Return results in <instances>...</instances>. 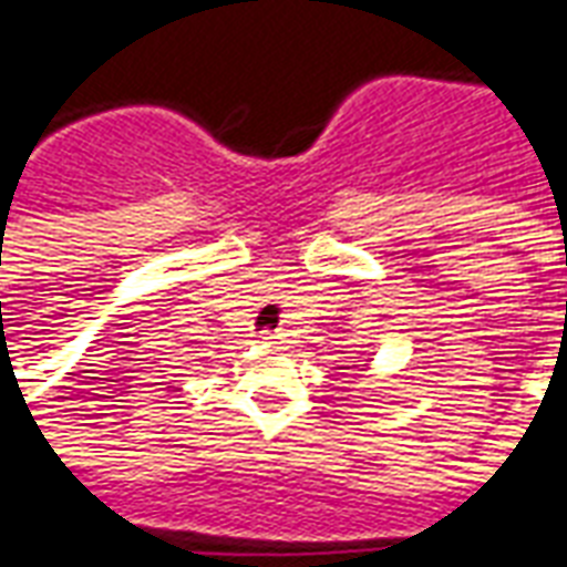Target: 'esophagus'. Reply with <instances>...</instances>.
I'll return each mask as SVG.
<instances>
[{"instance_id":"obj_1","label":"esophagus","mask_w":567,"mask_h":567,"mask_svg":"<svg viewBox=\"0 0 567 567\" xmlns=\"http://www.w3.org/2000/svg\"><path fill=\"white\" fill-rule=\"evenodd\" d=\"M258 337L264 340V343H276V340H279V333H276V331H260Z\"/></svg>"}]
</instances>
